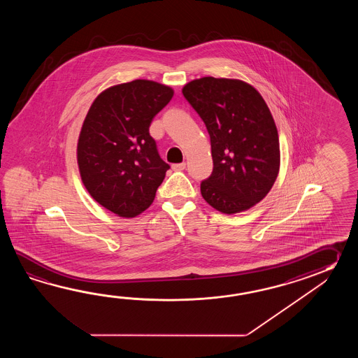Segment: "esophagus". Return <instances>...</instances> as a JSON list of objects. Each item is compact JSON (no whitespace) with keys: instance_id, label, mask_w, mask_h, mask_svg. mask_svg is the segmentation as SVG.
I'll use <instances>...</instances> for the list:
<instances>
[{"instance_id":"esophagus-1","label":"esophagus","mask_w":358,"mask_h":358,"mask_svg":"<svg viewBox=\"0 0 358 358\" xmlns=\"http://www.w3.org/2000/svg\"><path fill=\"white\" fill-rule=\"evenodd\" d=\"M171 168H173L174 171H182V170L185 169V164L184 162H182V164H174Z\"/></svg>"}]
</instances>
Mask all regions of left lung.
Here are the masks:
<instances>
[{
    "instance_id": "8db88e82",
    "label": "left lung",
    "mask_w": 358,
    "mask_h": 358,
    "mask_svg": "<svg viewBox=\"0 0 358 358\" xmlns=\"http://www.w3.org/2000/svg\"><path fill=\"white\" fill-rule=\"evenodd\" d=\"M182 92L211 139L213 170L201 182L202 197L228 215L257 205L280 169L279 136L265 99L251 84L229 78L203 76Z\"/></svg>"
}]
</instances>
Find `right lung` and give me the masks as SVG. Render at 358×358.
Returning <instances> with one entry per match:
<instances>
[{
    "label": "right lung",
    "instance_id": "obj_1",
    "mask_svg": "<svg viewBox=\"0 0 358 358\" xmlns=\"http://www.w3.org/2000/svg\"><path fill=\"white\" fill-rule=\"evenodd\" d=\"M174 90L136 79L116 84L94 99L76 145L80 178L91 197L122 217H136L152 205L165 179L150 125L168 105Z\"/></svg>",
    "mask_w": 358,
    "mask_h": 358
}]
</instances>
